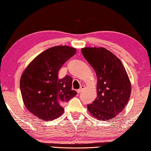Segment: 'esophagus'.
I'll return each instance as SVG.
<instances>
[{"label":"esophagus","mask_w":151,"mask_h":151,"mask_svg":"<svg viewBox=\"0 0 151 151\" xmlns=\"http://www.w3.org/2000/svg\"><path fill=\"white\" fill-rule=\"evenodd\" d=\"M84 88H85V86H81V88H80V89L77 90V93H80L82 92V91H84Z\"/></svg>","instance_id":"obj_1"}]
</instances>
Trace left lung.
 <instances>
[{
  "mask_svg": "<svg viewBox=\"0 0 151 151\" xmlns=\"http://www.w3.org/2000/svg\"><path fill=\"white\" fill-rule=\"evenodd\" d=\"M96 73L97 97L87 105L90 113L99 120H112L124 109L131 95L129 76L121 61L103 47L81 49Z\"/></svg>",
  "mask_w": 151,
  "mask_h": 151,
  "instance_id": "obj_1",
  "label": "left lung"
}]
</instances>
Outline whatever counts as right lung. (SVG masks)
I'll use <instances>...</instances> for the list:
<instances>
[{"label":"right lung","instance_id":"1","mask_svg":"<svg viewBox=\"0 0 151 151\" xmlns=\"http://www.w3.org/2000/svg\"><path fill=\"white\" fill-rule=\"evenodd\" d=\"M76 52V48L69 46L52 47L31 61L21 76L23 103L40 120L49 122L58 119L64 112L62 103L77 94L71 90L70 76L58 78L59 70Z\"/></svg>","mask_w":151,"mask_h":151}]
</instances>
